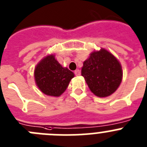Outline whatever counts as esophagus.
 I'll use <instances>...</instances> for the list:
<instances>
[{"instance_id":"obj_1","label":"esophagus","mask_w":147,"mask_h":147,"mask_svg":"<svg viewBox=\"0 0 147 147\" xmlns=\"http://www.w3.org/2000/svg\"><path fill=\"white\" fill-rule=\"evenodd\" d=\"M74 74L76 76H80V74H81V73H80V70H76V71H74Z\"/></svg>"}]
</instances>
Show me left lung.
Here are the masks:
<instances>
[{
    "label": "left lung",
    "instance_id": "1",
    "mask_svg": "<svg viewBox=\"0 0 147 147\" xmlns=\"http://www.w3.org/2000/svg\"><path fill=\"white\" fill-rule=\"evenodd\" d=\"M82 76L90 90L96 96L107 97L118 89L122 80L121 65L105 49L93 51L83 62Z\"/></svg>",
    "mask_w": 147,
    "mask_h": 147
}]
</instances>
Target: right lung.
<instances>
[{"instance_id":"add662e5","label":"right lung","mask_w":147,"mask_h":147,"mask_svg":"<svg viewBox=\"0 0 147 147\" xmlns=\"http://www.w3.org/2000/svg\"><path fill=\"white\" fill-rule=\"evenodd\" d=\"M74 74L63 67L53 54L46 56L36 65L34 80L39 89L50 96H59L65 91Z\"/></svg>"}]
</instances>
